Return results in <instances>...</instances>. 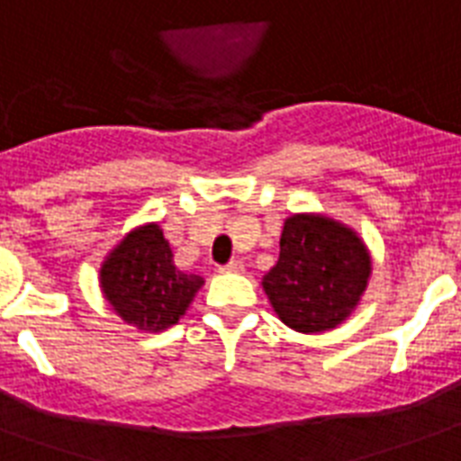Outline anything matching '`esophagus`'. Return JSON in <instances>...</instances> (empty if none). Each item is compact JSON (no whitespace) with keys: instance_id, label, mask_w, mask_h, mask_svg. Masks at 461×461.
<instances>
[{"instance_id":"34e87169","label":"esophagus","mask_w":461,"mask_h":461,"mask_svg":"<svg viewBox=\"0 0 461 461\" xmlns=\"http://www.w3.org/2000/svg\"><path fill=\"white\" fill-rule=\"evenodd\" d=\"M220 270H222V273H241V270H244V263H241V260H230V263H227V266H222L220 267Z\"/></svg>"}]
</instances>
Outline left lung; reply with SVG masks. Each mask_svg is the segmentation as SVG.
<instances>
[{
	"label": "left lung",
	"mask_w": 461,
	"mask_h": 461,
	"mask_svg": "<svg viewBox=\"0 0 461 461\" xmlns=\"http://www.w3.org/2000/svg\"><path fill=\"white\" fill-rule=\"evenodd\" d=\"M371 253L347 224L318 212L285 220L280 258L263 277L275 313L296 332L337 328L361 302Z\"/></svg>",
	"instance_id": "obj_1"
}]
</instances>
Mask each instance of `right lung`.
<instances>
[{
  "instance_id": "right-lung-1",
  "label": "right lung",
  "mask_w": 461,
  "mask_h": 461,
  "mask_svg": "<svg viewBox=\"0 0 461 461\" xmlns=\"http://www.w3.org/2000/svg\"><path fill=\"white\" fill-rule=\"evenodd\" d=\"M100 287L114 313L133 328L162 332L179 322L203 287L201 275L181 273L159 224L129 231L100 267Z\"/></svg>"
}]
</instances>
